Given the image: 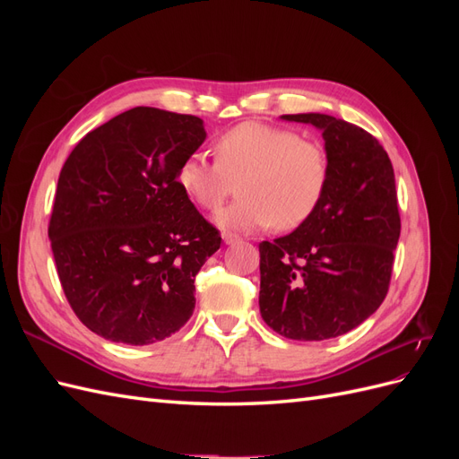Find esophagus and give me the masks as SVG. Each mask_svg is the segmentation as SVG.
I'll list each match as a JSON object with an SVG mask.
<instances>
[{
  "label": "esophagus",
  "instance_id": "34e87169",
  "mask_svg": "<svg viewBox=\"0 0 459 459\" xmlns=\"http://www.w3.org/2000/svg\"><path fill=\"white\" fill-rule=\"evenodd\" d=\"M221 238H224V243H226V245H235V243L241 241V239L238 238V235H233V233H224V235H221Z\"/></svg>",
  "mask_w": 459,
  "mask_h": 459
}]
</instances>
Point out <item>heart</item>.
Listing matches in <instances>:
<instances>
[{"mask_svg":"<svg viewBox=\"0 0 459 459\" xmlns=\"http://www.w3.org/2000/svg\"><path fill=\"white\" fill-rule=\"evenodd\" d=\"M216 159L203 152L186 157L178 186L206 211L224 201L231 179L241 178V197L220 208L214 221L221 230L255 231L270 226L293 230L319 206L329 182L325 151L290 130L243 122L221 134Z\"/></svg>","mask_w":459,"mask_h":459,"instance_id":"1","label":"heart"}]
</instances>
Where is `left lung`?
Instances as JSON below:
<instances>
[{"mask_svg":"<svg viewBox=\"0 0 459 459\" xmlns=\"http://www.w3.org/2000/svg\"><path fill=\"white\" fill-rule=\"evenodd\" d=\"M281 118L322 132L329 182L304 224L260 243V314L287 339L325 341L358 327L386 297L400 238L394 170L356 124L322 113Z\"/></svg>","mask_w":459,"mask_h":459,"instance_id":"obj_1","label":"left lung"}]
</instances>
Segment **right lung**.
I'll return each mask as SVG.
<instances>
[{
    "mask_svg": "<svg viewBox=\"0 0 459 459\" xmlns=\"http://www.w3.org/2000/svg\"><path fill=\"white\" fill-rule=\"evenodd\" d=\"M204 140L199 117L135 107L68 155L49 241L68 302L100 337L152 344L191 317L195 275L221 243L178 186Z\"/></svg>",
    "mask_w": 459,
    "mask_h": 459,
    "instance_id": "right-lung-1",
    "label": "right lung"
}]
</instances>
